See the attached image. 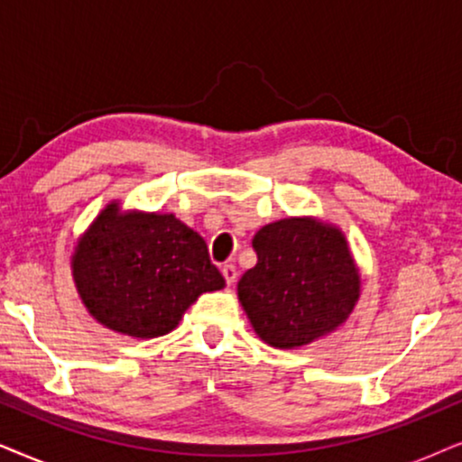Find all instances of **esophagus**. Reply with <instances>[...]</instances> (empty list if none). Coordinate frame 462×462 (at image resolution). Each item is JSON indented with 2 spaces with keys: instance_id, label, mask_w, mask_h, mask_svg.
Listing matches in <instances>:
<instances>
[{
  "instance_id": "34e87169",
  "label": "esophagus",
  "mask_w": 462,
  "mask_h": 462,
  "mask_svg": "<svg viewBox=\"0 0 462 462\" xmlns=\"http://www.w3.org/2000/svg\"><path fill=\"white\" fill-rule=\"evenodd\" d=\"M223 277H225V282H226V286H233V283H236V280H237V269L233 267V264H223Z\"/></svg>"
}]
</instances>
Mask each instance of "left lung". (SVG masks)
<instances>
[{
	"label": "left lung",
	"mask_w": 462,
	"mask_h": 462,
	"mask_svg": "<svg viewBox=\"0 0 462 462\" xmlns=\"http://www.w3.org/2000/svg\"><path fill=\"white\" fill-rule=\"evenodd\" d=\"M256 264L237 283L252 328L277 349L337 330L359 299V271L343 231L318 218H282L252 239Z\"/></svg>",
	"instance_id": "obj_1"
}]
</instances>
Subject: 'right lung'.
I'll use <instances>...</instances> for the list:
<instances>
[{
  "label": "right lung",
  "instance_id": "1",
  "mask_svg": "<svg viewBox=\"0 0 462 462\" xmlns=\"http://www.w3.org/2000/svg\"><path fill=\"white\" fill-rule=\"evenodd\" d=\"M71 269L92 318L134 338L163 337L199 294L225 288L199 233L174 214L122 212L116 201L81 236Z\"/></svg>",
  "mask_w": 462,
  "mask_h": 462
}]
</instances>
